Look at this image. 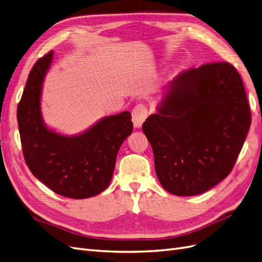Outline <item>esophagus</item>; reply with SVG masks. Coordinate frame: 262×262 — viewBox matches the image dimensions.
<instances>
[{
    "instance_id": "esophagus-1",
    "label": "esophagus",
    "mask_w": 262,
    "mask_h": 262,
    "mask_svg": "<svg viewBox=\"0 0 262 262\" xmlns=\"http://www.w3.org/2000/svg\"><path fill=\"white\" fill-rule=\"evenodd\" d=\"M148 115V109L143 104H138L132 110V121L136 128H140Z\"/></svg>"
}]
</instances>
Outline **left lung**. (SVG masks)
<instances>
[{
  "instance_id": "8db88e82",
  "label": "left lung",
  "mask_w": 262,
  "mask_h": 262,
  "mask_svg": "<svg viewBox=\"0 0 262 262\" xmlns=\"http://www.w3.org/2000/svg\"><path fill=\"white\" fill-rule=\"evenodd\" d=\"M142 129L168 192L200 194L232 171L251 123L244 83L228 62L182 72Z\"/></svg>"
}]
</instances>
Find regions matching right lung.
Wrapping results in <instances>:
<instances>
[{"instance_id": "add662e5", "label": "right lung", "mask_w": 262, "mask_h": 262, "mask_svg": "<svg viewBox=\"0 0 262 262\" xmlns=\"http://www.w3.org/2000/svg\"><path fill=\"white\" fill-rule=\"evenodd\" d=\"M53 51L31 69L17 106L23 154L31 173L53 192L86 199L108 187L118 150L133 129L131 114L108 116L76 137L61 136L43 124L40 96Z\"/></svg>"}]
</instances>
